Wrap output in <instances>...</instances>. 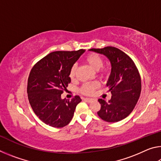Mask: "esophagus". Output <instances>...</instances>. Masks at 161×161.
Returning <instances> with one entry per match:
<instances>
[{"label": "esophagus", "instance_id": "obj_1", "mask_svg": "<svg viewBox=\"0 0 161 161\" xmlns=\"http://www.w3.org/2000/svg\"><path fill=\"white\" fill-rule=\"evenodd\" d=\"M84 100L86 101V102H89V103H90L92 100V99H91V98H85V99H84Z\"/></svg>", "mask_w": 161, "mask_h": 161}]
</instances>
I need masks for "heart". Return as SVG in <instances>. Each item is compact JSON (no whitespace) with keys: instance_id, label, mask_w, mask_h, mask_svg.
I'll list each match as a JSON object with an SVG mask.
<instances>
[{"instance_id":"b5f03b06","label":"heart","mask_w":161,"mask_h":161,"mask_svg":"<svg viewBox=\"0 0 161 161\" xmlns=\"http://www.w3.org/2000/svg\"><path fill=\"white\" fill-rule=\"evenodd\" d=\"M84 60L89 66L92 67L95 70H99V73L102 75H107L108 72V69L107 67L103 66V59L102 57L99 54L92 53L87 54L84 58ZM77 64H73L71 67L69 72V77L71 79H74L77 73ZM100 84L99 81H94L91 82L84 83L80 88V92L81 93L86 95H91L94 92L97 88H99Z\"/></svg>"}]
</instances>
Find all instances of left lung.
Here are the masks:
<instances>
[{
	"instance_id": "left-lung-1",
	"label": "left lung",
	"mask_w": 161,
	"mask_h": 161,
	"mask_svg": "<svg viewBox=\"0 0 161 161\" xmlns=\"http://www.w3.org/2000/svg\"><path fill=\"white\" fill-rule=\"evenodd\" d=\"M90 50L107 56L111 64V72L107 86L111 98L107 102L98 99L101 108L97 114L107 122H117L127 117L136 107L141 92V79L132 59L114 47L92 48Z\"/></svg>"
}]
</instances>
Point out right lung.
<instances>
[{"instance_id":"right-lung-1","label":"right lung","mask_w":161,"mask_h":161,"mask_svg":"<svg viewBox=\"0 0 161 161\" xmlns=\"http://www.w3.org/2000/svg\"><path fill=\"white\" fill-rule=\"evenodd\" d=\"M84 50L53 52L38 61L31 70L27 92L32 110L42 122L62 128L72 120L76 107L81 99H62L61 94L71 82V67Z\"/></svg>"}]
</instances>
